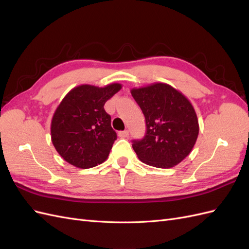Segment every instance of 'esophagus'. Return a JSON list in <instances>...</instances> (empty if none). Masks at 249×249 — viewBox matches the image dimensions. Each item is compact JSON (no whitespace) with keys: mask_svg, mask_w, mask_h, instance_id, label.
Wrapping results in <instances>:
<instances>
[{"mask_svg":"<svg viewBox=\"0 0 249 249\" xmlns=\"http://www.w3.org/2000/svg\"><path fill=\"white\" fill-rule=\"evenodd\" d=\"M118 136H119L120 138H125V137H127V136H129V131H127V130L120 131V132H118Z\"/></svg>","mask_w":249,"mask_h":249,"instance_id":"1","label":"esophagus"}]
</instances>
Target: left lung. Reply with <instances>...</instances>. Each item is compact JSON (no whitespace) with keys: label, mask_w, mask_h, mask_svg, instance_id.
Here are the masks:
<instances>
[{"label":"left lung","mask_w":249,"mask_h":249,"mask_svg":"<svg viewBox=\"0 0 249 249\" xmlns=\"http://www.w3.org/2000/svg\"><path fill=\"white\" fill-rule=\"evenodd\" d=\"M132 96L145 117L146 133L133 140L139 159L157 168H170L191 153L199 126L187 97L165 83L133 88Z\"/></svg>","instance_id":"8db88e82"}]
</instances>
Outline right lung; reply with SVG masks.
Returning <instances> with one entry per match:
<instances>
[{"instance_id": "1", "label": "right lung", "mask_w": 249, "mask_h": 249, "mask_svg": "<svg viewBox=\"0 0 249 249\" xmlns=\"http://www.w3.org/2000/svg\"><path fill=\"white\" fill-rule=\"evenodd\" d=\"M120 88L118 83L101 88L80 85L60 103L52 119L51 136L66 162L86 169L107 160L117 135L104 105Z\"/></svg>"}]
</instances>
